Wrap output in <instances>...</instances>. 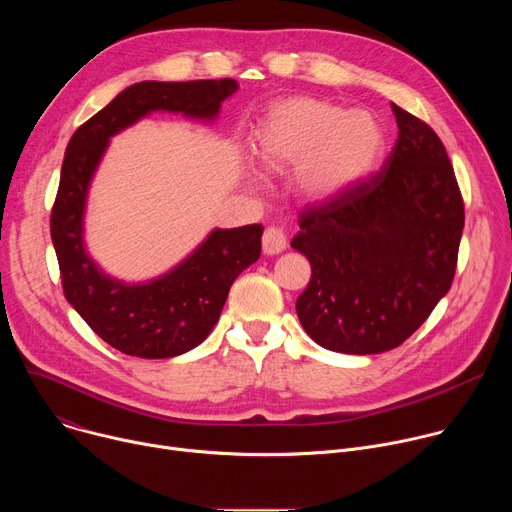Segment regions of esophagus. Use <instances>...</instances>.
<instances>
[{"mask_svg":"<svg viewBox=\"0 0 512 512\" xmlns=\"http://www.w3.org/2000/svg\"><path fill=\"white\" fill-rule=\"evenodd\" d=\"M261 245H263V253L265 255H279L287 247L285 233L281 229H277V227H267L265 233H263Z\"/></svg>","mask_w":512,"mask_h":512,"instance_id":"34e87169","label":"esophagus"}]
</instances>
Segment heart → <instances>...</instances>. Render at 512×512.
Masks as SVG:
<instances>
[{"label": "heart", "instance_id": "obj_1", "mask_svg": "<svg viewBox=\"0 0 512 512\" xmlns=\"http://www.w3.org/2000/svg\"><path fill=\"white\" fill-rule=\"evenodd\" d=\"M255 148L265 168L296 166L294 182L306 198L328 200L373 170L383 150V129L367 111L298 97L269 111Z\"/></svg>", "mask_w": 512, "mask_h": 512}]
</instances>
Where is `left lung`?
<instances>
[{
	"label": "left lung",
	"mask_w": 512,
	"mask_h": 512,
	"mask_svg": "<svg viewBox=\"0 0 512 512\" xmlns=\"http://www.w3.org/2000/svg\"><path fill=\"white\" fill-rule=\"evenodd\" d=\"M399 137L383 168L300 212L291 247L312 277L296 302L320 346L377 354L403 344L454 281L464 200L442 139L391 105Z\"/></svg>",
	"instance_id": "1"
}]
</instances>
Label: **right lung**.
Wrapping results in <instances>:
<instances>
[{"mask_svg": "<svg viewBox=\"0 0 512 512\" xmlns=\"http://www.w3.org/2000/svg\"><path fill=\"white\" fill-rule=\"evenodd\" d=\"M239 89L235 79L135 83L72 133L50 214L64 298L109 346L139 358H170L198 346L218 322L233 281L261 255V225L216 229L170 273L139 285L103 275L83 245L89 182L109 137L150 111L212 119Z\"/></svg>", "mask_w": 512, "mask_h": 512, "instance_id": "add662e5", "label": "right lung"}]
</instances>
